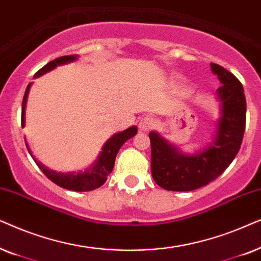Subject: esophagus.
<instances>
[{"label": "esophagus", "instance_id": "1", "mask_svg": "<svg viewBox=\"0 0 261 261\" xmlns=\"http://www.w3.org/2000/svg\"><path fill=\"white\" fill-rule=\"evenodd\" d=\"M155 125V120L150 117H144L142 118L140 121V130L143 131V133H148L150 131Z\"/></svg>", "mask_w": 261, "mask_h": 261}]
</instances>
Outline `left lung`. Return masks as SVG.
Returning <instances> with one entry per match:
<instances>
[{
  "label": "left lung",
  "instance_id": "8db88e82",
  "mask_svg": "<svg viewBox=\"0 0 261 261\" xmlns=\"http://www.w3.org/2000/svg\"><path fill=\"white\" fill-rule=\"evenodd\" d=\"M222 87L217 89L221 117L214 141L203 150L185 155L158 133L149 134L151 175L168 191H193L214 181L232 162L241 147L246 127V98L241 82L221 65L210 63Z\"/></svg>",
  "mask_w": 261,
  "mask_h": 261
}]
</instances>
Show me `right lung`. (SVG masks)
I'll return each instance as SVG.
<instances>
[{
	"mask_svg": "<svg viewBox=\"0 0 261 261\" xmlns=\"http://www.w3.org/2000/svg\"><path fill=\"white\" fill-rule=\"evenodd\" d=\"M76 58H77V55H71V56H62V57L56 58V60L48 62L46 65H44L40 70H38L36 74H34V77H39V76L44 75L45 72H48L57 67V65H62L65 63H70V62H74ZM30 83L27 86L25 95H23L22 99V110H21V125L22 127L25 126V112H26V102H27V96H29V92L31 88ZM137 134V127L131 126L126 128V130L121 131V133H118L113 135L112 137L110 138L109 141L103 144L102 150L100 152L98 160L96 162L89 168H87L85 172H70V173H57L55 171H51L41 165L40 162H38L37 160H34L32 156V152H31L29 145H27V149H29L31 156H32L34 161L40 168V171L44 173L45 175L47 176L48 179L51 180L52 182H55L56 185L63 187V189L76 191V192H87V191H92L100 187L105 184L107 180V176L111 172H112L114 167V161H116V156L119 151L121 145H123L127 140H130L131 137H134L135 135Z\"/></svg>",
	"mask_w": 261,
	"mask_h": 261,
	"instance_id": "add662e5",
	"label": "right lung"
}]
</instances>
